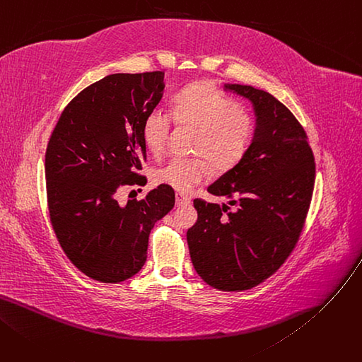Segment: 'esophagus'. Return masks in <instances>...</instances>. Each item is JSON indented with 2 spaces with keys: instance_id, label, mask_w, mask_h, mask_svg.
I'll return each instance as SVG.
<instances>
[{
  "instance_id": "1",
  "label": "esophagus",
  "mask_w": 362,
  "mask_h": 362,
  "mask_svg": "<svg viewBox=\"0 0 362 362\" xmlns=\"http://www.w3.org/2000/svg\"><path fill=\"white\" fill-rule=\"evenodd\" d=\"M190 202V198H187L186 195L183 194H176V205L180 206V205H185V204H189Z\"/></svg>"
}]
</instances>
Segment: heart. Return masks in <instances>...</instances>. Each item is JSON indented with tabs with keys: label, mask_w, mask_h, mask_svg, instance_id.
Masks as SVG:
<instances>
[{
	"label": "heart",
	"mask_w": 362,
	"mask_h": 362,
	"mask_svg": "<svg viewBox=\"0 0 362 362\" xmlns=\"http://www.w3.org/2000/svg\"><path fill=\"white\" fill-rule=\"evenodd\" d=\"M172 116L180 125L197 128L194 151L206 155L216 170H228L243 158L249 148L252 124L247 115L234 99L209 81H197L183 87L173 98ZM170 127V116L160 109L146 116L142 139L151 154L163 153ZM206 158L173 157L158 168L156 179L176 190L189 192L211 175V162Z\"/></svg>",
	"instance_id": "obj_1"
}]
</instances>
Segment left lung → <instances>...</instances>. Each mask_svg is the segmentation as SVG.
Returning a JSON list of instances; mask_svg holds the SVG:
<instances>
[{"instance_id":"left-lung-1","label":"left lung","mask_w":362,"mask_h":362,"mask_svg":"<svg viewBox=\"0 0 362 362\" xmlns=\"http://www.w3.org/2000/svg\"><path fill=\"white\" fill-rule=\"evenodd\" d=\"M253 105L256 128L246 154L195 199L187 246L198 275L220 291H245L275 274L294 250L315 187L316 164L304 128L272 94L226 84Z\"/></svg>"}]
</instances>
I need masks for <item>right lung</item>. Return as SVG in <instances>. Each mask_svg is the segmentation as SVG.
I'll return each instance as SVG.
<instances>
[{
    "label": "right lung",
    "instance_id": "obj_1",
    "mask_svg": "<svg viewBox=\"0 0 362 362\" xmlns=\"http://www.w3.org/2000/svg\"><path fill=\"white\" fill-rule=\"evenodd\" d=\"M164 72L112 74L61 113L45 154L47 208L58 242L88 278L117 284L141 271L154 224L175 206L167 185L120 205L122 186H144L142 124L163 98Z\"/></svg>",
    "mask_w": 362,
    "mask_h": 362
}]
</instances>
